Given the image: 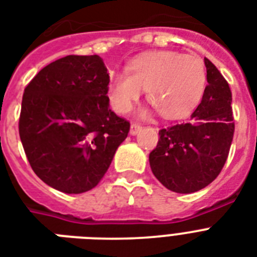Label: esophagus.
Here are the masks:
<instances>
[{
	"instance_id": "obj_1",
	"label": "esophagus",
	"mask_w": 257,
	"mask_h": 257,
	"mask_svg": "<svg viewBox=\"0 0 257 257\" xmlns=\"http://www.w3.org/2000/svg\"><path fill=\"white\" fill-rule=\"evenodd\" d=\"M141 129H143V126H141L140 124L132 122V125H131V135H137V133L140 132Z\"/></svg>"
}]
</instances>
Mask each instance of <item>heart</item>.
I'll list each match as a JSON object with an SVG mask.
<instances>
[{
    "mask_svg": "<svg viewBox=\"0 0 257 257\" xmlns=\"http://www.w3.org/2000/svg\"><path fill=\"white\" fill-rule=\"evenodd\" d=\"M126 70L112 73L108 82L109 102L120 114L128 113L147 90L161 116L184 118L199 105L207 84L205 65L195 54L152 52L135 58Z\"/></svg>",
    "mask_w": 257,
    "mask_h": 257,
    "instance_id": "b5f03b06",
    "label": "heart"
}]
</instances>
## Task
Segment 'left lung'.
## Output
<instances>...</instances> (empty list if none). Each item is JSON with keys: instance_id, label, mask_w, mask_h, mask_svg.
I'll use <instances>...</instances> for the list:
<instances>
[{"instance_id": "left-lung-1", "label": "left lung", "mask_w": 257, "mask_h": 257, "mask_svg": "<svg viewBox=\"0 0 257 257\" xmlns=\"http://www.w3.org/2000/svg\"><path fill=\"white\" fill-rule=\"evenodd\" d=\"M208 85L191 122L159 131V143L149 153L153 175L169 191L192 193L211 184L228 159L235 122L227 80L208 58Z\"/></svg>"}]
</instances>
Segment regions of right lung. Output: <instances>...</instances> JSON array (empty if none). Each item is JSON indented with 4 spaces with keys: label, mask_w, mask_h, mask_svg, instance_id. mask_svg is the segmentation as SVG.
<instances>
[{
    "label": "right lung",
    "mask_w": 257,
    "mask_h": 257,
    "mask_svg": "<svg viewBox=\"0 0 257 257\" xmlns=\"http://www.w3.org/2000/svg\"><path fill=\"white\" fill-rule=\"evenodd\" d=\"M109 74L94 56H66L38 72L22 97L18 132L30 167L64 193L90 191L129 133L109 109Z\"/></svg>",
    "instance_id": "obj_1"
}]
</instances>
